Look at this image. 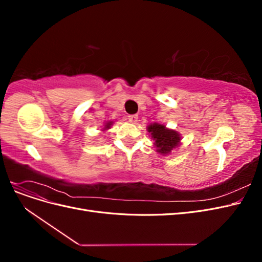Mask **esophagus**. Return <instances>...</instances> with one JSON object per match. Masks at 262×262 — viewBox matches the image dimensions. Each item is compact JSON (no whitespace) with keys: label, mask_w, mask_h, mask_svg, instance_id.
Listing matches in <instances>:
<instances>
[{"label":"esophagus","mask_w":262,"mask_h":262,"mask_svg":"<svg viewBox=\"0 0 262 262\" xmlns=\"http://www.w3.org/2000/svg\"><path fill=\"white\" fill-rule=\"evenodd\" d=\"M128 120L131 123H137L139 121V117L137 115H130V116H128Z\"/></svg>","instance_id":"34e87169"}]
</instances>
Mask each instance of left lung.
I'll use <instances>...</instances> for the list:
<instances>
[{"label":"left lung","instance_id":"obj_1","mask_svg":"<svg viewBox=\"0 0 262 262\" xmlns=\"http://www.w3.org/2000/svg\"><path fill=\"white\" fill-rule=\"evenodd\" d=\"M146 130L154 141L156 152L161 155H168L180 145L181 136L179 132L166 128L165 124L150 123L147 125Z\"/></svg>","mask_w":262,"mask_h":262}]
</instances>
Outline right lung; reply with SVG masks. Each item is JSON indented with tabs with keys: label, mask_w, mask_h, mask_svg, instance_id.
Here are the masks:
<instances>
[{
	"label": "right lung",
	"mask_w": 262,
	"mask_h": 262,
	"mask_svg": "<svg viewBox=\"0 0 262 262\" xmlns=\"http://www.w3.org/2000/svg\"><path fill=\"white\" fill-rule=\"evenodd\" d=\"M113 124H114V121H112V120H108V121L104 122V126H102V128L100 129V131H101L102 133H105L106 131H108L110 128H112Z\"/></svg>",
	"instance_id": "right-lung-1"
}]
</instances>
